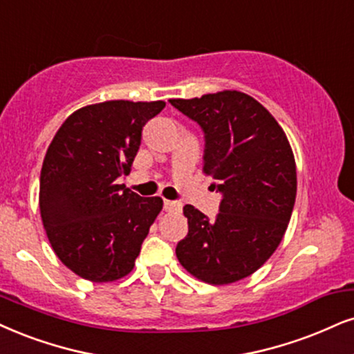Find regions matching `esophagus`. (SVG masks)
I'll return each mask as SVG.
<instances>
[{
    "instance_id": "esophagus-1",
    "label": "esophagus",
    "mask_w": 354,
    "mask_h": 354,
    "mask_svg": "<svg viewBox=\"0 0 354 354\" xmlns=\"http://www.w3.org/2000/svg\"><path fill=\"white\" fill-rule=\"evenodd\" d=\"M164 208L165 212H180L182 203L174 202V200H164Z\"/></svg>"
}]
</instances>
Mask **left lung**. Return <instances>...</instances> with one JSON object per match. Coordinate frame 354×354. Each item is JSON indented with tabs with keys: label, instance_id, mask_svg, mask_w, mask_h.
<instances>
[{
	"label": "left lung",
	"instance_id": "8db88e82",
	"mask_svg": "<svg viewBox=\"0 0 354 354\" xmlns=\"http://www.w3.org/2000/svg\"><path fill=\"white\" fill-rule=\"evenodd\" d=\"M205 134L203 172L223 195L215 220L185 205L189 233L178 263L200 281L223 286L251 276L282 241L297 194L286 133L259 102L236 90L169 100Z\"/></svg>",
	"mask_w": 354,
	"mask_h": 354
}]
</instances>
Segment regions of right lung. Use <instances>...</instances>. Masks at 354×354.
<instances>
[{"instance_id": "1", "label": "right lung", "mask_w": 354, "mask_h": 354, "mask_svg": "<svg viewBox=\"0 0 354 354\" xmlns=\"http://www.w3.org/2000/svg\"><path fill=\"white\" fill-rule=\"evenodd\" d=\"M164 102L113 100L80 108L60 126L44 157L39 207L50 246L77 276L111 282L134 268L162 210L116 182L128 176L142 126Z\"/></svg>"}]
</instances>
